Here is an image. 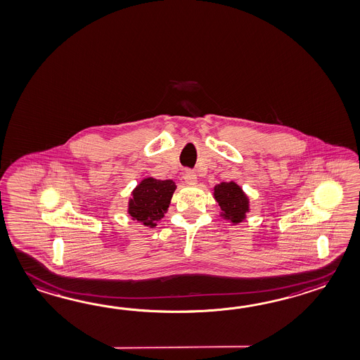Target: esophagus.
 <instances>
[{
    "mask_svg": "<svg viewBox=\"0 0 360 360\" xmlns=\"http://www.w3.org/2000/svg\"><path fill=\"white\" fill-rule=\"evenodd\" d=\"M184 181H186V184L193 186V184H198V176H196L195 172L187 170V172L184 173Z\"/></svg>",
    "mask_w": 360,
    "mask_h": 360,
    "instance_id": "esophagus-1",
    "label": "esophagus"
}]
</instances>
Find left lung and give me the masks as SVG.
Segmentation results:
<instances>
[{"label": "left lung", "instance_id": "1", "mask_svg": "<svg viewBox=\"0 0 360 360\" xmlns=\"http://www.w3.org/2000/svg\"><path fill=\"white\" fill-rule=\"evenodd\" d=\"M213 198L221 209L219 216L231 224L247 219L250 212L249 196L236 182H222L213 187Z\"/></svg>", "mask_w": 360, "mask_h": 360}]
</instances>
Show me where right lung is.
Listing matches in <instances>:
<instances>
[{"label":"right lung","mask_w":360,"mask_h":360,"mask_svg":"<svg viewBox=\"0 0 360 360\" xmlns=\"http://www.w3.org/2000/svg\"><path fill=\"white\" fill-rule=\"evenodd\" d=\"M176 188V182L172 179L143 178L130 193L127 210L129 217L153 229L168 212Z\"/></svg>","instance_id":"obj_1"}]
</instances>
